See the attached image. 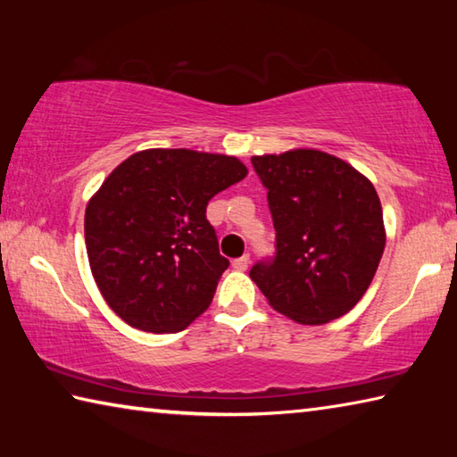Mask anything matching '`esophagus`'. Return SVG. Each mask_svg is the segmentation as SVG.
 Masks as SVG:
<instances>
[{
    "instance_id": "esophagus-1",
    "label": "esophagus",
    "mask_w": 457,
    "mask_h": 457,
    "mask_svg": "<svg viewBox=\"0 0 457 457\" xmlns=\"http://www.w3.org/2000/svg\"><path fill=\"white\" fill-rule=\"evenodd\" d=\"M231 266H234V270H239V272H244V270H247V266H250V256L247 253H244L242 258H237L231 262Z\"/></svg>"
}]
</instances>
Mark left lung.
Returning a JSON list of instances; mask_svg holds the SVG:
<instances>
[{"label":"left lung","mask_w":457,"mask_h":457,"mask_svg":"<svg viewBox=\"0 0 457 457\" xmlns=\"http://www.w3.org/2000/svg\"><path fill=\"white\" fill-rule=\"evenodd\" d=\"M276 229V252L250 270L270 306L324 324L359 303L385 250L383 210L365 175L314 149L252 157Z\"/></svg>","instance_id":"1"}]
</instances>
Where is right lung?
Returning a JSON list of instances; mask_svg holds the SVG:
<instances>
[{
  "mask_svg": "<svg viewBox=\"0 0 457 457\" xmlns=\"http://www.w3.org/2000/svg\"><path fill=\"white\" fill-rule=\"evenodd\" d=\"M247 169L228 154L149 149L106 177L84 213L92 276L130 327L179 332L210 306L229 266L205 218Z\"/></svg>",
  "mask_w": 457,
  "mask_h": 457,
  "instance_id": "1",
  "label": "right lung"
}]
</instances>
